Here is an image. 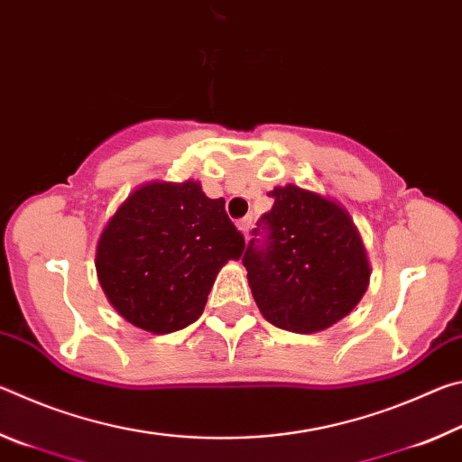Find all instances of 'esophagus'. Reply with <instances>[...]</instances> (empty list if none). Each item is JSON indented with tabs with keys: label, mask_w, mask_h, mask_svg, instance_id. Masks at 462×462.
<instances>
[{
	"label": "esophagus",
	"mask_w": 462,
	"mask_h": 462,
	"mask_svg": "<svg viewBox=\"0 0 462 462\" xmlns=\"http://www.w3.org/2000/svg\"><path fill=\"white\" fill-rule=\"evenodd\" d=\"M250 226H253V217H250V216L242 217V220H238V222H236V228H238L242 234H245V236H248Z\"/></svg>",
	"instance_id": "34e87169"
}]
</instances>
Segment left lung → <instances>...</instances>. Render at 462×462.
<instances>
[{
  "mask_svg": "<svg viewBox=\"0 0 462 462\" xmlns=\"http://www.w3.org/2000/svg\"><path fill=\"white\" fill-rule=\"evenodd\" d=\"M263 248L250 240L242 264L263 318L281 330L314 334L340 322L369 287L371 264L346 208L295 183L269 191Z\"/></svg>",
  "mask_w": 462,
  "mask_h": 462,
  "instance_id": "left-lung-1",
  "label": "left lung"
}]
</instances>
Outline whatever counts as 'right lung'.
I'll return each instance as SVG.
<instances>
[{"instance_id": "1", "label": "right lung", "mask_w": 462, "mask_h": 462, "mask_svg": "<svg viewBox=\"0 0 462 462\" xmlns=\"http://www.w3.org/2000/svg\"><path fill=\"white\" fill-rule=\"evenodd\" d=\"M245 253L224 199L201 183L140 185L109 217L96 248L99 285L114 310L151 334H171L203 314L209 289Z\"/></svg>"}]
</instances>
